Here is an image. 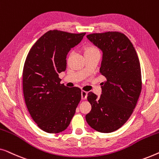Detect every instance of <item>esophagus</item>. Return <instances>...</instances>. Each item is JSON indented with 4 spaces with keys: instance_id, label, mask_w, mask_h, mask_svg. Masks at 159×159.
<instances>
[{
    "instance_id": "obj_1",
    "label": "esophagus",
    "mask_w": 159,
    "mask_h": 159,
    "mask_svg": "<svg viewBox=\"0 0 159 159\" xmlns=\"http://www.w3.org/2000/svg\"><path fill=\"white\" fill-rule=\"evenodd\" d=\"M81 96H82V99L85 100L87 98V97H88V93H87L86 91L82 90L81 92Z\"/></svg>"
}]
</instances>
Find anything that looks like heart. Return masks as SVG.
I'll list each match as a JSON object with an SVG mask.
<instances>
[{"instance_id": "heart-1", "label": "heart", "mask_w": 159, "mask_h": 159, "mask_svg": "<svg viewBox=\"0 0 159 159\" xmlns=\"http://www.w3.org/2000/svg\"><path fill=\"white\" fill-rule=\"evenodd\" d=\"M84 55H90V54H93L95 53H98L99 52L98 50L96 47H95L94 45H87V46L84 47Z\"/></svg>"}]
</instances>
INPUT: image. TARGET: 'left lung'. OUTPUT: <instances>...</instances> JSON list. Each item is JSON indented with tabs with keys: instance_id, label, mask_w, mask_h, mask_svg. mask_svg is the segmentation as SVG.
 Returning <instances> with one entry per match:
<instances>
[{
	"instance_id": "1",
	"label": "left lung",
	"mask_w": 159,
	"mask_h": 159,
	"mask_svg": "<svg viewBox=\"0 0 159 159\" xmlns=\"http://www.w3.org/2000/svg\"><path fill=\"white\" fill-rule=\"evenodd\" d=\"M87 38L103 52L100 73L106 81L102 82L100 98L92 92L88 94L92 108L85 119L93 129L109 133L125 125L138 103L142 90L140 61L131 41L121 32L93 33Z\"/></svg>"
}]
</instances>
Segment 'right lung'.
<instances>
[{"instance_id":"right-lung-1","label":"right lung","mask_w":159,"mask_h":159,"mask_svg":"<svg viewBox=\"0 0 159 159\" xmlns=\"http://www.w3.org/2000/svg\"><path fill=\"white\" fill-rule=\"evenodd\" d=\"M84 34L50 30L36 41L26 58L22 73L26 106L37 125L48 133L68 127L81 100V89L61 84L58 74L66 70L67 54Z\"/></svg>"}]
</instances>
